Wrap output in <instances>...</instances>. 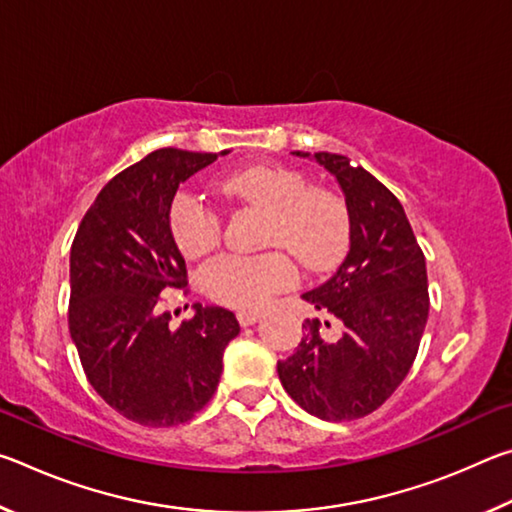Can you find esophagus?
Returning a JSON list of instances; mask_svg holds the SVG:
<instances>
[{
	"label": "esophagus",
	"mask_w": 512,
	"mask_h": 512,
	"mask_svg": "<svg viewBox=\"0 0 512 512\" xmlns=\"http://www.w3.org/2000/svg\"><path fill=\"white\" fill-rule=\"evenodd\" d=\"M259 318H262V314H259V311H239V314H237V320H239L241 327L255 325Z\"/></svg>",
	"instance_id": "1"
}]
</instances>
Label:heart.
<instances>
[{
  "instance_id": "heart-1",
  "label": "heart",
  "mask_w": 512,
  "mask_h": 512,
  "mask_svg": "<svg viewBox=\"0 0 512 512\" xmlns=\"http://www.w3.org/2000/svg\"><path fill=\"white\" fill-rule=\"evenodd\" d=\"M219 192L235 203L266 212L264 255H219L201 271L207 296L225 307L259 309L273 293L296 280V266L316 273L339 264L348 253L352 216L345 198L329 187L309 185L305 173L284 164H246L216 180ZM171 235L180 253L203 257L219 246L221 216L203 196L180 192L169 212Z\"/></svg>"
}]
</instances>
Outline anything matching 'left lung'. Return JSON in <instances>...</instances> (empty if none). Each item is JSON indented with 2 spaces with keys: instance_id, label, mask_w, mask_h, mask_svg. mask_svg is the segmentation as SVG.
Wrapping results in <instances>:
<instances>
[{
  "instance_id": "8db88e82",
  "label": "left lung",
  "mask_w": 512,
  "mask_h": 512,
  "mask_svg": "<svg viewBox=\"0 0 512 512\" xmlns=\"http://www.w3.org/2000/svg\"><path fill=\"white\" fill-rule=\"evenodd\" d=\"M314 158L339 180L352 237L332 280L302 300L336 319L342 336L325 340L328 320L307 318L296 352L277 361V375L291 400L316 418L359 420L377 411L413 366L429 316L427 264L391 189L345 155Z\"/></svg>"
}]
</instances>
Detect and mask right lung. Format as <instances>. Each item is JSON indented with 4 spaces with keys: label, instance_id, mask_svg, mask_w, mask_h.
<instances>
[{
    "label": "right lung",
    "instance_id": "right-lung-1",
    "mask_svg": "<svg viewBox=\"0 0 512 512\" xmlns=\"http://www.w3.org/2000/svg\"><path fill=\"white\" fill-rule=\"evenodd\" d=\"M228 153V151H221ZM221 153L158 149L117 173L79 223L69 255V334L106 404L142 427H178L212 400L232 311L196 305L178 329L164 293H187L169 212L180 185Z\"/></svg>",
    "mask_w": 512,
    "mask_h": 512
}]
</instances>
